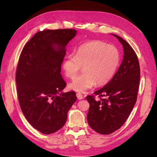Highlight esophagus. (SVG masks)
I'll return each instance as SVG.
<instances>
[{
    "label": "esophagus",
    "instance_id": "obj_1",
    "mask_svg": "<svg viewBox=\"0 0 157 157\" xmlns=\"http://www.w3.org/2000/svg\"><path fill=\"white\" fill-rule=\"evenodd\" d=\"M76 96H77V98H78V100H82L84 98V96H83V95L82 94H80V93H77Z\"/></svg>",
    "mask_w": 157,
    "mask_h": 157
}]
</instances>
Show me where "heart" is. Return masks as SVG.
<instances>
[{
  "label": "heart",
  "instance_id": "obj_1",
  "mask_svg": "<svg viewBox=\"0 0 157 157\" xmlns=\"http://www.w3.org/2000/svg\"><path fill=\"white\" fill-rule=\"evenodd\" d=\"M121 61V53L115 46L101 41H91L80 45L74 55H68L63 60L62 67L65 74L73 79L82 66L84 73L73 79L69 88L79 92H85L97 84H107L115 76Z\"/></svg>",
  "mask_w": 157,
  "mask_h": 157
}]
</instances>
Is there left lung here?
<instances>
[{
    "mask_svg": "<svg viewBox=\"0 0 157 157\" xmlns=\"http://www.w3.org/2000/svg\"><path fill=\"white\" fill-rule=\"evenodd\" d=\"M113 36L123 45V58L115 76L94 96H87L90 104L87 115L89 125L98 134H110L119 129L128 118L137 100L139 88V61L128 42L115 34Z\"/></svg>",
    "mask_w": 157,
    "mask_h": 157,
    "instance_id": "8db88e82",
    "label": "left lung"
}]
</instances>
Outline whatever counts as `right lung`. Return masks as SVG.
I'll return each instance as SVG.
<instances>
[{"instance_id": "1", "label": "right lung", "mask_w": 157, "mask_h": 157, "mask_svg": "<svg viewBox=\"0 0 157 157\" xmlns=\"http://www.w3.org/2000/svg\"><path fill=\"white\" fill-rule=\"evenodd\" d=\"M76 34L72 29L40 31L20 55L15 75L19 105L27 121L42 134L63 128L77 100L75 92H62L66 83L61 74L66 46Z\"/></svg>"}]
</instances>
